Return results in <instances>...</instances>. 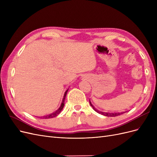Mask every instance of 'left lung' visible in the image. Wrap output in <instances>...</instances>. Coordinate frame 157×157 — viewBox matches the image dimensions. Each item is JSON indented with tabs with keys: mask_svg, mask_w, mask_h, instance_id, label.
<instances>
[{
	"mask_svg": "<svg viewBox=\"0 0 157 157\" xmlns=\"http://www.w3.org/2000/svg\"><path fill=\"white\" fill-rule=\"evenodd\" d=\"M89 101H90V105L92 106V107L93 108V109H94L95 111L98 113L99 114H101V115H102L105 116V117H117V116L122 115V114L125 113V112H121V113H107V112H102V111H100L98 110L96 108H95V107L92 105L91 101H90V100H89Z\"/></svg>",
	"mask_w": 157,
	"mask_h": 157,
	"instance_id": "1",
	"label": "left lung"
}]
</instances>
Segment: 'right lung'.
Here are the masks:
<instances>
[{
    "mask_svg": "<svg viewBox=\"0 0 157 157\" xmlns=\"http://www.w3.org/2000/svg\"><path fill=\"white\" fill-rule=\"evenodd\" d=\"M68 90H69V89H67V90H66L65 94H64L63 100H62V102H61V104L60 107H59L58 109H57V110H56V111L53 112V113H51V114H49V115H48L43 116V117H42V118H54V117H56V116H58V115H59V114L61 113V111H62V109H63V107H64V105H65V103H64L65 99V97H66V95H67V92H68Z\"/></svg>",
    "mask_w": 157,
    "mask_h": 157,
    "instance_id": "obj_1",
    "label": "right lung"
}]
</instances>
